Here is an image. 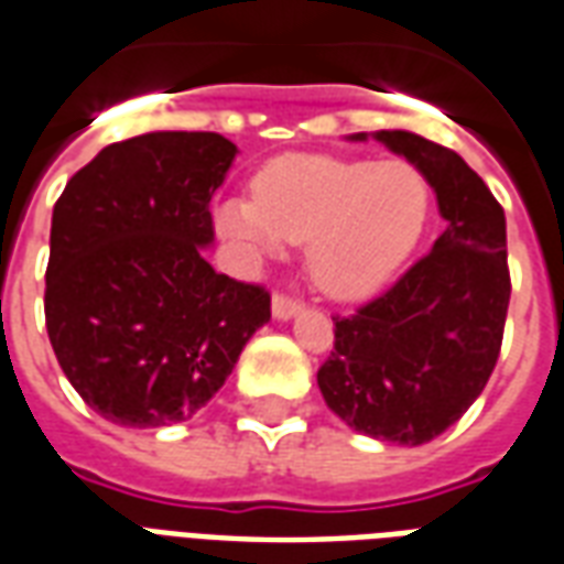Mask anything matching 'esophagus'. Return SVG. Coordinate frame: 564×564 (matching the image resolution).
<instances>
[{
	"instance_id": "obj_1",
	"label": "esophagus",
	"mask_w": 564,
	"mask_h": 564,
	"mask_svg": "<svg viewBox=\"0 0 564 564\" xmlns=\"http://www.w3.org/2000/svg\"><path fill=\"white\" fill-rule=\"evenodd\" d=\"M271 314L278 316V319H293L295 314H302V302H295V299L283 293H274V299H271Z\"/></svg>"
}]
</instances>
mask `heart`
<instances>
[{"label":"heart","instance_id":"b5f03b06","mask_svg":"<svg viewBox=\"0 0 564 564\" xmlns=\"http://www.w3.org/2000/svg\"><path fill=\"white\" fill-rule=\"evenodd\" d=\"M433 187L412 161L286 154L262 166L250 199L218 208V229L253 253L304 245L307 274L335 302L379 293L427 232Z\"/></svg>","mask_w":564,"mask_h":564}]
</instances>
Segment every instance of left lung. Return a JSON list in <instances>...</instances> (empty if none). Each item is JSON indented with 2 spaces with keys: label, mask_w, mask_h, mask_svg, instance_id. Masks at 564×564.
I'll return each mask as SVG.
<instances>
[{
  "label": "left lung",
  "mask_w": 564,
  "mask_h": 564,
  "mask_svg": "<svg viewBox=\"0 0 564 564\" xmlns=\"http://www.w3.org/2000/svg\"><path fill=\"white\" fill-rule=\"evenodd\" d=\"M377 140L424 170L448 224L391 290L335 316V349L316 382L352 431L424 445L473 406L502 349L511 299L505 212L452 149L410 131H377Z\"/></svg>",
  "instance_id": "1"
}]
</instances>
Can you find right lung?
<instances>
[{
    "label": "right lung",
    "instance_id": "obj_1",
    "mask_svg": "<svg viewBox=\"0 0 564 564\" xmlns=\"http://www.w3.org/2000/svg\"><path fill=\"white\" fill-rule=\"evenodd\" d=\"M236 145L212 131L112 143L53 206L44 316L59 367L119 427H166L215 398L271 319L260 283L218 274L208 203Z\"/></svg>",
    "mask_w": 564,
    "mask_h": 564
}]
</instances>
